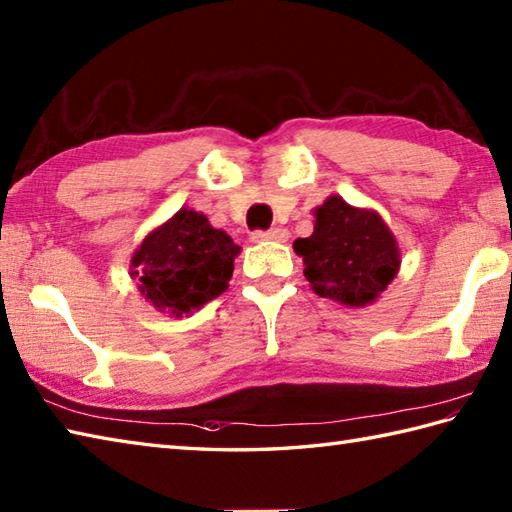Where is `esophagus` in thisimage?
<instances>
[{
  "instance_id": "34e87169",
  "label": "esophagus",
  "mask_w": 512,
  "mask_h": 512,
  "mask_svg": "<svg viewBox=\"0 0 512 512\" xmlns=\"http://www.w3.org/2000/svg\"><path fill=\"white\" fill-rule=\"evenodd\" d=\"M252 238H254V243H267V241H271V243H285L287 238H289V234H287V229L276 227V229H269V232H254Z\"/></svg>"
}]
</instances>
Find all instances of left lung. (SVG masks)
<instances>
[{
	"label": "left lung",
	"instance_id": "obj_1",
	"mask_svg": "<svg viewBox=\"0 0 512 512\" xmlns=\"http://www.w3.org/2000/svg\"><path fill=\"white\" fill-rule=\"evenodd\" d=\"M314 218V234L294 241L314 294L344 307H367L378 300L402 263L398 238L382 216L329 196Z\"/></svg>",
	"mask_w": 512,
	"mask_h": 512
}]
</instances>
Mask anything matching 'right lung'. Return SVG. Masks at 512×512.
Segmentation results:
<instances>
[{
  "mask_svg": "<svg viewBox=\"0 0 512 512\" xmlns=\"http://www.w3.org/2000/svg\"><path fill=\"white\" fill-rule=\"evenodd\" d=\"M238 254L232 236L212 227L205 214L181 207L134 249L130 276L154 309L183 318L223 294Z\"/></svg>",
  "mask_w": 512,
  "mask_h": 512,
  "instance_id": "obj_1",
  "label": "right lung"
}]
</instances>
